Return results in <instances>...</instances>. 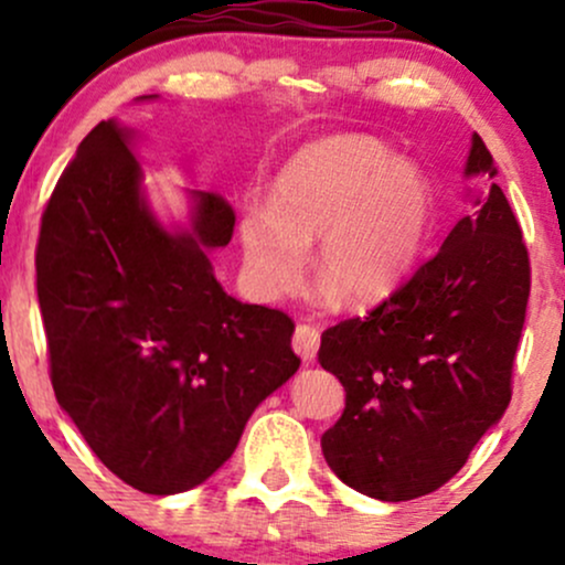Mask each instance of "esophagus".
I'll list each match as a JSON object with an SVG mask.
<instances>
[{"label":"esophagus","instance_id":"34e87169","mask_svg":"<svg viewBox=\"0 0 565 565\" xmlns=\"http://www.w3.org/2000/svg\"><path fill=\"white\" fill-rule=\"evenodd\" d=\"M319 345H321L319 329L310 327V323H300V327L295 329V337H291V348H295V353L300 355L305 364H310V361H316V353H319Z\"/></svg>","mask_w":565,"mask_h":565}]
</instances>
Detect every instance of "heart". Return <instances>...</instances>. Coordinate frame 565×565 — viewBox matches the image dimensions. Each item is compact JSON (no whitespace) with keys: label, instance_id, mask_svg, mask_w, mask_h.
Masks as SVG:
<instances>
[{"label":"heart","instance_id":"1","mask_svg":"<svg viewBox=\"0 0 565 565\" xmlns=\"http://www.w3.org/2000/svg\"><path fill=\"white\" fill-rule=\"evenodd\" d=\"M433 191L419 167L395 159L385 142L340 135L308 142L278 170L270 204L238 217L246 276L265 300L300 287L308 244L327 289L353 302L398 287L423 252Z\"/></svg>","mask_w":565,"mask_h":565}]
</instances>
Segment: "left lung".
Returning a JSON list of instances; mask_svg holds the SVG:
<instances>
[{
  "mask_svg": "<svg viewBox=\"0 0 565 565\" xmlns=\"http://www.w3.org/2000/svg\"><path fill=\"white\" fill-rule=\"evenodd\" d=\"M494 178L472 135L465 178ZM438 255L364 319L321 334L319 361L345 387V412L321 438L350 489L406 502L462 470L510 404L512 359L529 302L521 225L497 183L470 191Z\"/></svg>",
  "mask_w": 565,
  "mask_h": 565,
  "instance_id": "obj_1",
  "label": "left lung"
}]
</instances>
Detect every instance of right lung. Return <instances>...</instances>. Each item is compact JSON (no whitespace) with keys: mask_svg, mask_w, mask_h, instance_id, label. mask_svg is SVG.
Instances as JSON below:
<instances>
[{"mask_svg":"<svg viewBox=\"0 0 565 565\" xmlns=\"http://www.w3.org/2000/svg\"><path fill=\"white\" fill-rule=\"evenodd\" d=\"M138 140L108 119L79 142L42 215L36 295L57 404L114 476L167 497L231 457L300 359L287 313L215 278L210 255L236 223L228 201L185 191L183 223L161 220Z\"/></svg>","mask_w":565,"mask_h":565,"instance_id":"right-lung-1","label":"right lung"}]
</instances>
